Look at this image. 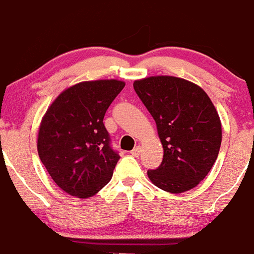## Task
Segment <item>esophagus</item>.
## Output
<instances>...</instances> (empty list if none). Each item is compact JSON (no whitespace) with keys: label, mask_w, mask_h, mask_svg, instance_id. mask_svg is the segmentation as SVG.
Masks as SVG:
<instances>
[{"label":"esophagus","mask_w":254,"mask_h":254,"mask_svg":"<svg viewBox=\"0 0 254 254\" xmlns=\"http://www.w3.org/2000/svg\"><path fill=\"white\" fill-rule=\"evenodd\" d=\"M141 150H142V148L139 147V145H137V147H135L132 150H131V154H132V156L137 157V156H139V154H141Z\"/></svg>","instance_id":"esophagus-1"}]
</instances>
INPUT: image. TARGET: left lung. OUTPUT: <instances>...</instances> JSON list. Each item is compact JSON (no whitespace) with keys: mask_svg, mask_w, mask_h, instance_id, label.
Listing matches in <instances>:
<instances>
[{"mask_svg":"<svg viewBox=\"0 0 254 254\" xmlns=\"http://www.w3.org/2000/svg\"><path fill=\"white\" fill-rule=\"evenodd\" d=\"M133 88L153 116L164 148L154 185L171 193L196 188L216 161L222 127L214 104L196 83L174 76L136 80Z\"/></svg>","mask_w":254,"mask_h":254,"instance_id":"obj_1","label":"left lung"}]
</instances>
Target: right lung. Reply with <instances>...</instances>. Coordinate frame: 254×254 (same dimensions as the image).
Instances as JSON below:
<instances>
[{"label":"right lung","mask_w":254,"mask_h":254,"mask_svg":"<svg viewBox=\"0 0 254 254\" xmlns=\"http://www.w3.org/2000/svg\"><path fill=\"white\" fill-rule=\"evenodd\" d=\"M119 80L83 81L64 89L44 115L38 154L52 180L70 196L88 198L110 182L119 155L104 116L124 88Z\"/></svg>","instance_id":"right-lung-1"}]
</instances>
